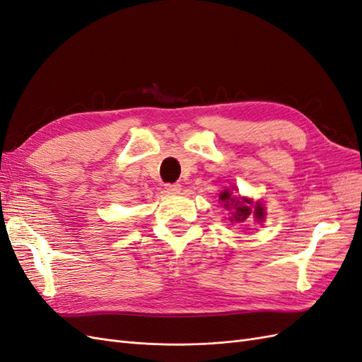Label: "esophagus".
I'll use <instances>...</instances> for the list:
<instances>
[{"instance_id": "34e87169", "label": "esophagus", "mask_w": 362, "mask_h": 362, "mask_svg": "<svg viewBox=\"0 0 362 362\" xmlns=\"http://www.w3.org/2000/svg\"><path fill=\"white\" fill-rule=\"evenodd\" d=\"M164 189H166V192L170 194H177L181 190V185L180 184H166V187Z\"/></svg>"}]
</instances>
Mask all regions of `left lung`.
I'll return each instance as SVG.
<instances>
[{
	"label": "left lung",
	"instance_id": "obj_1",
	"mask_svg": "<svg viewBox=\"0 0 362 362\" xmlns=\"http://www.w3.org/2000/svg\"><path fill=\"white\" fill-rule=\"evenodd\" d=\"M221 201H223V205L228 208H231V205L235 208V211L233 213L234 214V218H231V221H237V222H242L245 221V218L252 213L250 206L247 205L249 202L247 201H240L237 198H233L231 193L229 192H223L221 194ZM254 216L258 218V221H261L262 217H264V208H262L259 204L255 205V211H254Z\"/></svg>",
	"mask_w": 362,
	"mask_h": 362
}]
</instances>
